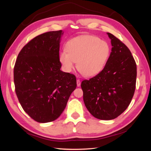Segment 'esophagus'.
<instances>
[{"label":"esophagus","mask_w":151,"mask_h":151,"mask_svg":"<svg viewBox=\"0 0 151 151\" xmlns=\"http://www.w3.org/2000/svg\"><path fill=\"white\" fill-rule=\"evenodd\" d=\"M77 87H79L81 86V81L79 79H77Z\"/></svg>","instance_id":"esophagus-1"}]
</instances>
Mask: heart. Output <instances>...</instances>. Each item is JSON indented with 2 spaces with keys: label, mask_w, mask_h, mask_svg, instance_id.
I'll return each instance as SVG.
<instances>
[{
  "label": "heart",
  "mask_w": 151,
  "mask_h": 151,
  "mask_svg": "<svg viewBox=\"0 0 151 151\" xmlns=\"http://www.w3.org/2000/svg\"><path fill=\"white\" fill-rule=\"evenodd\" d=\"M67 49L59 53V61L66 72L77 67L86 77H93L101 72L107 62L110 49L108 44L96 36L82 35L67 43Z\"/></svg>",
  "instance_id": "b5f03b06"
}]
</instances>
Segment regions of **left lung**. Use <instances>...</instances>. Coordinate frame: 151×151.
Listing matches in <instances>:
<instances>
[{"label":"left lung","instance_id":"left-lung-1","mask_svg":"<svg viewBox=\"0 0 151 151\" xmlns=\"http://www.w3.org/2000/svg\"><path fill=\"white\" fill-rule=\"evenodd\" d=\"M111 52L101 72L81 83L85 106L99 120H109L129 106L135 92L137 66L129 49L120 40L107 33Z\"/></svg>","mask_w":151,"mask_h":151}]
</instances>
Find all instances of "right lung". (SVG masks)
Returning a JSON list of instances; mask_svg holds the SVG:
<instances>
[{
	"mask_svg": "<svg viewBox=\"0 0 151 151\" xmlns=\"http://www.w3.org/2000/svg\"><path fill=\"white\" fill-rule=\"evenodd\" d=\"M62 30L38 35L18 55L14 68L16 93L24 111L35 121L55 120L77 87L76 77L60 70Z\"/></svg>",
	"mask_w": 151,
	"mask_h": 151,
	"instance_id": "obj_1",
	"label": "right lung"
}]
</instances>
